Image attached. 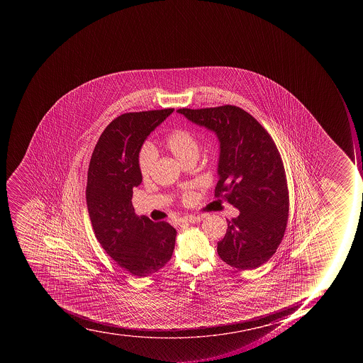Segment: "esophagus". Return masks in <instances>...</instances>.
<instances>
[{"label":"esophagus","mask_w":363,"mask_h":363,"mask_svg":"<svg viewBox=\"0 0 363 363\" xmlns=\"http://www.w3.org/2000/svg\"><path fill=\"white\" fill-rule=\"evenodd\" d=\"M202 220V216H186L179 220L180 223H196Z\"/></svg>","instance_id":"obj_1"}]
</instances>
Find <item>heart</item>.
Masks as SVG:
<instances>
[{
    "mask_svg": "<svg viewBox=\"0 0 363 363\" xmlns=\"http://www.w3.org/2000/svg\"><path fill=\"white\" fill-rule=\"evenodd\" d=\"M164 146L177 160L182 163H186L191 159H196L199 155V143L196 138L186 129H176L174 132L167 135L164 138ZM157 161V153L151 146H143L138 155V167L140 174L143 177H147L151 174L152 169ZM191 199V194H186L184 200L189 202Z\"/></svg>",
    "mask_w": 363,
    "mask_h": 363,
    "instance_id": "b5f03b06",
    "label": "heart"
}]
</instances>
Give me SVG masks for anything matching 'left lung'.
<instances>
[{
  "label": "left lung",
  "instance_id": "8db88e82",
  "mask_svg": "<svg viewBox=\"0 0 363 363\" xmlns=\"http://www.w3.org/2000/svg\"><path fill=\"white\" fill-rule=\"evenodd\" d=\"M177 112L217 135L219 180L214 195L240 212L227 220L218 255L234 268L260 267L277 251L289 220V189L277 146L260 123L238 106Z\"/></svg>",
  "mask_w": 363,
  "mask_h": 363
}]
</instances>
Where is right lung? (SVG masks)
<instances>
[{
    "instance_id": "right-lung-1",
    "label": "right lung",
    "mask_w": 363,
    "mask_h": 363,
    "mask_svg": "<svg viewBox=\"0 0 363 363\" xmlns=\"http://www.w3.org/2000/svg\"><path fill=\"white\" fill-rule=\"evenodd\" d=\"M174 108L123 113L110 123L89 162L86 202L95 236L121 268L138 277L159 272L172 257L177 231L138 217L133 189L142 183L138 155L146 138Z\"/></svg>"
}]
</instances>
